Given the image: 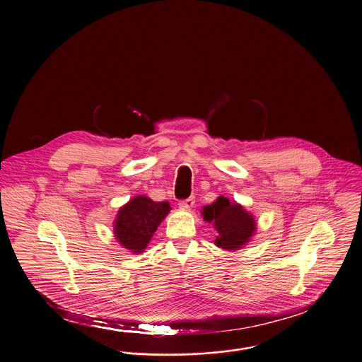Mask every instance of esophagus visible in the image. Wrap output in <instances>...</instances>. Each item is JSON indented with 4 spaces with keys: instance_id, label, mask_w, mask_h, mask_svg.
Returning <instances> with one entry per match:
<instances>
[{
    "instance_id": "1",
    "label": "esophagus",
    "mask_w": 362,
    "mask_h": 362,
    "mask_svg": "<svg viewBox=\"0 0 362 362\" xmlns=\"http://www.w3.org/2000/svg\"><path fill=\"white\" fill-rule=\"evenodd\" d=\"M194 204H195V199H194V197H189V198H187V199L181 201L178 205H180L181 209H184V210H189L191 207L194 206Z\"/></svg>"
}]
</instances>
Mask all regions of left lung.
Returning a JSON list of instances; mask_svg holds the SVG:
<instances>
[{"instance_id":"1","label":"left lung","mask_w":362,"mask_h":362,"mask_svg":"<svg viewBox=\"0 0 362 362\" xmlns=\"http://www.w3.org/2000/svg\"><path fill=\"white\" fill-rule=\"evenodd\" d=\"M204 218L213 221L218 235L214 244L226 251L243 248L257 230V221L251 213L237 202H230L228 198L218 197L211 205L202 210Z\"/></svg>"}]
</instances>
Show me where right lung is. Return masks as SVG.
<instances>
[{"instance_id": "1", "label": "right lung", "mask_w": 362, "mask_h": 362, "mask_svg": "<svg viewBox=\"0 0 362 362\" xmlns=\"http://www.w3.org/2000/svg\"><path fill=\"white\" fill-rule=\"evenodd\" d=\"M170 210L168 202H155L145 195L132 198L118 210L114 221L117 241L134 254L144 252Z\"/></svg>"}]
</instances>
